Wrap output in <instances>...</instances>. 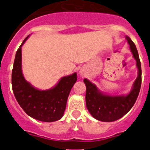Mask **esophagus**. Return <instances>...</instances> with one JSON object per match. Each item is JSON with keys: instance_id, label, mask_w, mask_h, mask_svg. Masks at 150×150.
<instances>
[{"instance_id": "34e87169", "label": "esophagus", "mask_w": 150, "mask_h": 150, "mask_svg": "<svg viewBox=\"0 0 150 150\" xmlns=\"http://www.w3.org/2000/svg\"><path fill=\"white\" fill-rule=\"evenodd\" d=\"M79 74H80V75H81V76H84L85 75V73H84V71H83V70H80V71H79Z\"/></svg>"}]
</instances>
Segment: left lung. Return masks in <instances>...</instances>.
Listing matches in <instances>:
<instances>
[{"mask_svg":"<svg viewBox=\"0 0 150 150\" xmlns=\"http://www.w3.org/2000/svg\"><path fill=\"white\" fill-rule=\"evenodd\" d=\"M130 50L136 60L138 75L135 79L132 90L126 95H109L98 90L95 84L84 79L86 86V103L90 114L95 119L102 122H114L122 117L132 109L137 100L141 86V65L137 48L133 41L127 37Z\"/></svg>","mask_w":150,"mask_h":150,"instance_id":"obj_1","label":"left lung"}]
</instances>
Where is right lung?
I'll return each instance as SVG.
<instances>
[{
  "label": "right lung",
  "mask_w": 150,
  "mask_h": 150,
  "mask_svg": "<svg viewBox=\"0 0 150 150\" xmlns=\"http://www.w3.org/2000/svg\"><path fill=\"white\" fill-rule=\"evenodd\" d=\"M29 36L24 40L16 54L12 71V86L17 102L30 117L46 122L62 119L65 110L68 95L77 75L62 77L53 88L39 90L26 81L22 71V46Z\"/></svg>",
  "instance_id": "1"
}]
</instances>
